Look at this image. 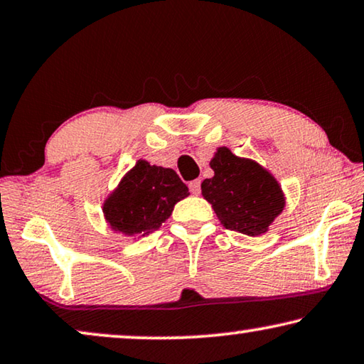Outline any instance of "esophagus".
Listing matches in <instances>:
<instances>
[{"label":"esophagus","instance_id":"1","mask_svg":"<svg viewBox=\"0 0 364 364\" xmlns=\"http://www.w3.org/2000/svg\"><path fill=\"white\" fill-rule=\"evenodd\" d=\"M188 188H191V192L193 195H198L200 193V181H198V178H195V181L188 183Z\"/></svg>","mask_w":364,"mask_h":364}]
</instances>
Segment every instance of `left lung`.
<instances>
[{"instance_id":"obj_1","label":"left lung","mask_w":364,"mask_h":364,"mask_svg":"<svg viewBox=\"0 0 364 364\" xmlns=\"http://www.w3.org/2000/svg\"><path fill=\"white\" fill-rule=\"evenodd\" d=\"M213 177L202 182V195L225 228L247 236L264 235L286 207L281 183L256 161L218 147L210 161Z\"/></svg>"}]
</instances>
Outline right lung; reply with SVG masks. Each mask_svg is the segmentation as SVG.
<instances>
[{
	"label": "right lung",
	"mask_w": 364,
	"mask_h": 364,
	"mask_svg": "<svg viewBox=\"0 0 364 364\" xmlns=\"http://www.w3.org/2000/svg\"><path fill=\"white\" fill-rule=\"evenodd\" d=\"M186 197L188 187L176 171L139 159L103 202V217L117 233L141 238L161 228Z\"/></svg>",
	"instance_id": "right-lung-1"
}]
</instances>
